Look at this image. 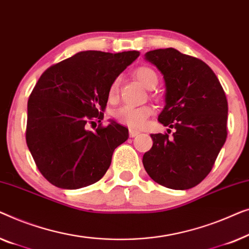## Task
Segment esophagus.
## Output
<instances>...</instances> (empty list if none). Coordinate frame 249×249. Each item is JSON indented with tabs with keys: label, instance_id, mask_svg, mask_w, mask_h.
<instances>
[{
	"label": "esophagus",
	"instance_id": "1",
	"mask_svg": "<svg viewBox=\"0 0 249 249\" xmlns=\"http://www.w3.org/2000/svg\"><path fill=\"white\" fill-rule=\"evenodd\" d=\"M140 134L139 131H136V129H133V128H129V136L131 138H135V136H138Z\"/></svg>",
	"mask_w": 249,
	"mask_h": 249
}]
</instances>
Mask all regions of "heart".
<instances>
[{"mask_svg":"<svg viewBox=\"0 0 249 249\" xmlns=\"http://www.w3.org/2000/svg\"><path fill=\"white\" fill-rule=\"evenodd\" d=\"M135 78L146 89L155 88L158 83V76L152 69L141 66L136 69ZM118 94V80H114L108 89V99L109 101L116 100ZM152 114V109L149 106L133 107V106H123L115 111V120L120 122L121 124L128 125L131 127H141L145 124V122Z\"/></svg>","mask_w":249,"mask_h":249,"instance_id":"obj_1","label":"heart"}]
</instances>
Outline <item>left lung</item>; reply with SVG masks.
Instances as JSON below:
<instances>
[{"mask_svg":"<svg viewBox=\"0 0 249 249\" xmlns=\"http://www.w3.org/2000/svg\"><path fill=\"white\" fill-rule=\"evenodd\" d=\"M144 59L163 75L166 105L158 120L176 132L151 134L143 166L156 183L188 190L208 176L226 142V93L208 64L175 48L150 51Z\"/></svg>","mask_w":249,"mask_h":249,"instance_id":"1","label":"left lung"}]
</instances>
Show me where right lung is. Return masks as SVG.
<instances>
[{
  "mask_svg": "<svg viewBox=\"0 0 249 249\" xmlns=\"http://www.w3.org/2000/svg\"><path fill=\"white\" fill-rule=\"evenodd\" d=\"M139 55L79 52L41 74L28 100L26 141L38 169L54 186L78 190L106 174L128 129L110 121L91 132L86 124L103 121L100 110L106 108L111 82Z\"/></svg>",
  "mask_w": 249,
  "mask_h": 249,
  "instance_id": "obj_1",
  "label": "right lung"
}]
</instances>
